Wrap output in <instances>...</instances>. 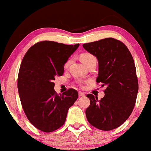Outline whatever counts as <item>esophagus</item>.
<instances>
[{
	"mask_svg": "<svg viewBox=\"0 0 151 151\" xmlns=\"http://www.w3.org/2000/svg\"><path fill=\"white\" fill-rule=\"evenodd\" d=\"M79 96H85V93L84 92H81V91H79Z\"/></svg>",
	"mask_w": 151,
	"mask_h": 151,
	"instance_id": "obj_1",
	"label": "esophagus"
}]
</instances>
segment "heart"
<instances>
[{"instance_id": "1", "label": "heart", "mask_w": 151, "mask_h": 151, "mask_svg": "<svg viewBox=\"0 0 151 151\" xmlns=\"http://www.w3.org/2000/svg\"><path fill=\"white\" fill-rule=\"evenodd\" d=\"M80 60L81 61L83 62V64L86 66L89 63V62L93 61V60H96V58H95V57L93 56V55H91V54L89 53H83L80 55ZM70 62H71V60H68L67 62H66V63L65 64V68H67V67H68L69 65H70Z\"/></svg>"}]
</instances>
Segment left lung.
Listing matches in <instances>:
<instances>
[{
    "mask_svg": "<svg viewBox=\"0 0 151 151\" xmlns=\"http://www.w3.org/2000/svg\"><path fill=\"white\" fill-rule=\"evenodd\" d=\"M83 47L97 58L96 82L106 86L101 100L88 94L90 105L86 116L90 124L102 131L122 125L132 113L138 91L136 66L125 45L114 38L85 43Z\"/></svg>",
    "mask_w": 151,
    "mask_h": 151,
    "instance_id": "8db88e82",
    "label": "left lung"
}]
</instances>
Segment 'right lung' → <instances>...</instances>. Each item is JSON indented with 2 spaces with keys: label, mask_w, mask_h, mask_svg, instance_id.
Returning a JSON list of instances; mask_svg holds the SVG:
<instances>
[{
  "label": "right lung",
  "mask_w": 151,
  "mask_h": 151,
  "mask_svg": "<svg viewBox=\"0 0 151 151\" xmlns=\"http://www.w3.org/2000/svg\"><path fill=\"white\" fill-rule=\"evenodd\" d=\"M79 46L42 41L31 47L22 59L18 79L20 99L28 120L43 132L61 127L77 99L74 89L58 94L53 81L63 74L64 65Z\"/></svg>",
  "instance_id": "right-lung-1"
}]
</instances>
